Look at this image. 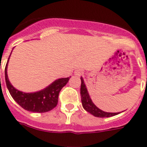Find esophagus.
I'll use <instances>...</instances> for the list:
<instances>
[{"mask_svg": "<svg viewBox=\"0 0 147 147\" xmlns=\"http://www.w3.org/2000/svg\"><path fill=\"white\" fill-rule=\"evenodd\" d=\"M82 74H83V71H82L81 69H76V71H74V74L76 75V76H81Z\"/></svg>", "mask_w": 147, "mask_h": 147, "instance_id": "obj_1", "label": "esophagus"}]
</instances>
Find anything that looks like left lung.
Here are the masks:
<instances>
[{"label":"left lung","instance_id":"1","mask_svg":"<svg viewBox=\"0 0 147 147\" xmlns=\"http://www.w3.org/2000/svg\"><path fill=\"white\" fill-rule=\"evenodd\" d=\"M81 88H80V94H81V101H82V107L84 109L87 111L88 112L91 113L94 116L97 117H109L115 116V115H118L119 113H110L106 112L96 107L94 104L93 103L92 100L90 98V96L88 94V90L86 88V86L85 85L84 80L82 77H81Z\"/></svg>","mask_w":147,"mask_h":147}]
</instances>
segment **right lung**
<instances>
[{
	"label": "right lung",
	"mask_w": 147,
	"mask_h": 147,
	"mask_svg": "<svg viewBox=\"0 0 147 147\" xmlns=\"http://www.w3.org/2000/svg\"><path fill=\"white\" fill-rule=\"evenodd\" d=\"M8 61L5 67L6 84L11 96L19 106L27 111L38 113L47 112L57 106L59 94L61 89L67 83L70 76L56 80L41 91L34 93H24L15 88L9 81L7 69Z\"/></svg>",
	"instance_id": "right-lung-1"
}]
</instances>
